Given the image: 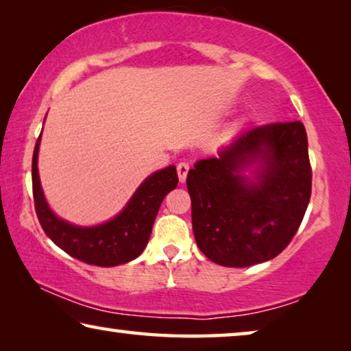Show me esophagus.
Returning <instances> with one entry per match:
<instances>
[{
    "label": "esophagus",
    "instance_id": "obj_1",
    "mask_svg": "<svg viewBox=\"0 0 351 351\" xmlns=\"http://www.w3.org/2000/svg\"><path fill=\"white\" fill-rule=\"evenodd\" d=\"M189 162H180L176 165V171H178V178H180V181L184 182L186 181L187 178V173H189Z\"/></svg>",
    "mask_w": 351,
    "mask_h": 351
}]
</instances>
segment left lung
Segmentation results:
<instances>
[{
  "mask_svg": "<svg viewBox=\"0 0 351 351\" xmlns=\"http://www.w3.org/2000/svg\"><path fill=\"white\" fill-rule=\"evenodd\" d=\"M261 162L258 181L241 175ZM304 123L274 122L241 133L187 175L193 235L213 263L245 268L277 257L293 240L311 197Z\"/></svg>",
  "mask_w": 351,
  "mask_h": 351,
  "instance_id": "obj_1",
  "label": "left lung"
}]
</instances>
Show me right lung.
<instances>
[{
	"label": "right lung",
	"instance_id": "add662e5",
	"mask_svg": "<svg viewBox=\"0 0 351 351\" xmlns=\"http://www.w3.org/2000/svg\"><path fill=\"white\" fill-rule=\"evenodd\" d=\"M38 136L32 156V193L35 212L45 234L71 257L94 266H117L139 257L150 239L154 218L170 190L178 184L175 165L159 170L141 184L133 198L111 221L79 228L57 218L47 206L37 170Z\"/></svg>",
	"mask_w": 351,
	"mask_h": 351
}]
</instances>
